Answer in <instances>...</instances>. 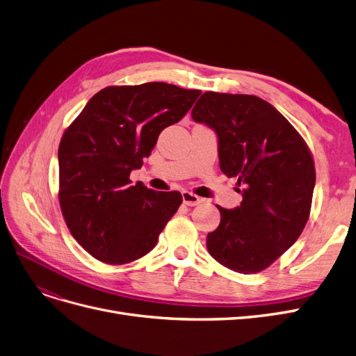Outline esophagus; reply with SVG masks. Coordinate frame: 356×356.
Returning a JSON list of instances; mask_svg holds the SVG:
<instances>
[{"label":"esophagus","instance_id":"esophagus-1","mask_svg":"<svg viewBox=\"0 0 356 356\" xmlns=\"http://www.w3.org/2000/svg\"><path fill=\"white\" fill-rule=\"evenodd\" d=\"M182 202H184V204H187V206H197V204L202 203V198L195 195V194H193L191 191H182Z\"/></svg>","mask_w":356,"mask_h":356}]
</instances>
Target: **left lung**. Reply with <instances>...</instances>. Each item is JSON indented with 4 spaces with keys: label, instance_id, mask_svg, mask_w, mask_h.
<instances>
[{
    "label": "left lung",
    "instance_id": "obj_1",
    "mask_svg": "<svg viewBox=\"0 0 356 356\" xmlns=\"http://www.w3.org/2000/svg\"><path fill=\"white\" fill-rule=\"evenodd\" d=\"M191 117L215 130L222 172L243 187L241 206H218L220 223L207 235V250L234 272L259 273L304 231L316 186L312 154L292 124L257 96L206 92Z\"/></svg>",
    "mask_w": 356,
    "mask_h": 356
}]
</instances>
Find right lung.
I'll use <instances>...</instances> for the list:
<instances>
[{
	"label": "right lung",
	"mask_w": 356,
	"mask_h": 356,
	"mask_svg": "<svg viewBox=\"0 0 356 356\" xmlns=\"http://www.w3.org/2000/svg\"><path fill=\"white\" fill-rule=\"evenodd\" d=\"M200 90L152 81L97 92L63 134L60 206L71 235L95 259L127 264L150 252L182 203L178 191L131 184L159 134Z\"/></svg>",
	"instance_id": "1"
}]
</instances>
